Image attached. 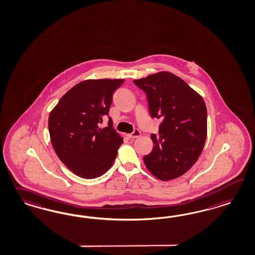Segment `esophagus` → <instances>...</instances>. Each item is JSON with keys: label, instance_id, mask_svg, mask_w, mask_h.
Instances as JSON below:
<instances>
[{"label": "esophagus", "instance_id": "obj_1", "mask_svg": "<svg viewBox=\"0 0 255 255\" xmlns=\"http://www.w3.org/2000/svg\"><path fill=\"white\" fill-rule=\"evenodd\" d=\"M141 135V132L138 130V129H135V130H133V132H131V133H129L128 134V136L130 137V138H132V139H134V138H137V137H139Z\"/></svg>", "mask_w": 255, "mask_h": 255}]
</instances>
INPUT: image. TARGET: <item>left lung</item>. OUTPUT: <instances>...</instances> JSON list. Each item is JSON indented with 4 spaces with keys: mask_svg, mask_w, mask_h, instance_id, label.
I'll use <instances>...</instances> for the list:
<instances>
[{
    "mask_svg": "<svg viewBox=\"0 0 255 255\" xmlns=\"http://www.w3.org/2000/svg\"><path fill=\"white\" fill-rule=\"evenodd\" d=\"M133 84L147 96L149 115L161 119L151 133L152 151L144 156L149 171L162 181L178 178L197 162L207 133L205 103L184 80L162 71Z\"/></svg>",
    "mask_w": 255,
    "mask_h": 255,
    "instance_id": "8db88e82",
    "label": "left lung"
}]
</instances>
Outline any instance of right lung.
I'll return each mask as SVG.
<instances>
[{
	"instance_id": "obj_1",
	"label": "right lung",
	"mask_w": 255,
	"mask_h": 255,
	"mask_svg": "<svg viewBox=\"0 0 255 255\" xmlns=\"http://www.w3.org/2000/svg\"><path fill=\"white\" fill-rule=\"evenodd\" d=\"M123 79L87 80L62 97L49 117L53 149L66 167L86 179L103 175L111 167L123 138L108 125L101 128L115 91Z\"/></svg>"
}]
</instances>
